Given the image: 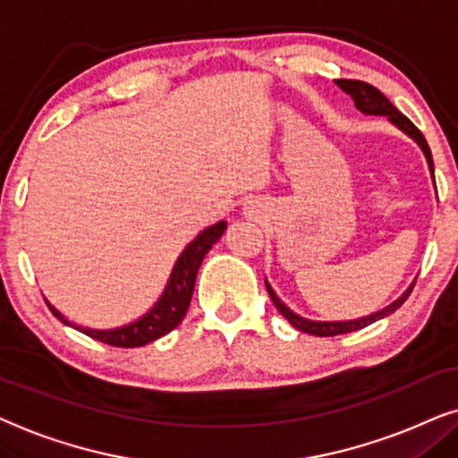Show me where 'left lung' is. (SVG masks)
<instances>
[{
    "mask_svg": "<svg viewBox=\"0 0 458 458\" xmlns=\"http://www.w3.org/2000/svg\"><path fill=\"white\" fill-rule=\"evenodd\" d=\"M335 83H337L339 88L344 89L347 96H352L353 105H356L358 111H362L364 114H383V117H387L395 127H400L402 131L408 133V136H411L414 142L420 146V150H423V155H425V158H428V163H429V172H431V175H434V158H431V150H429V146H428V140H425L423 133H420L417 127H414L412 121L408 119V117H404V114H402L398 108H395L392 102H389L387 98L383 96L381 91L375 88V85H370L367 81H358V79H337V81H335ZM412 286H414V283L408 286L404 295L398 297V300H395L394 303H389L387 308L379 310V312H375V314H370V316H364V318H358V320H337V322H318V320L301 318V316H297L295 312H291V310L286 308L284 303L278 300L276 293L272 291V286L266 283V289H267V293H270L274 306H276L278 312L283 314L284 318L289 320L291 325L297 328V331H303V333H308V335H316V337H333V335H345V333L360 331V328L373 325V322L381 320V318H386V316L394 314L395 310H398L402 303L406 301V297L411 295Z\"/></svg>",
    "mask_w": 458,
    "mask_h": 458,
    "instance_id": "1",
    "label": "left lung"
}]
</instances>
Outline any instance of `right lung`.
Segmentation results:
<instances>
[{
  "label": "right lung",
  "instance_id": "right-lung-1",
  "mask_svg": "<svg viewBox=\"0 0 458 458\" xmlns=\"http://www.w3.org/2000/svg\"><path fill=\"white\" fill-rule=\"evenodd\" d=\"M225 222H217L203 230L191 245H188L182 255L175 261L172 276L163 291V295L158 297V301L146 312L142 318L130 322V325L119 327V328H108V331H98V328H85L75 327L72 322L64 318L50 301L47 308L64 325L75 327L79 331L88 335V337L102 341V344L114 345V347H142L150 341H155L169 331H174L180 325L182 318L186 316V310L191 306L192 291H194V280H197L199 267L203 264V258L209 253V249L219 241V236L224 234Z\"/></svg>",
  "mask_w": 458,
  "mask_h": 458
}]
</instances>
